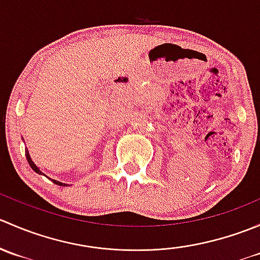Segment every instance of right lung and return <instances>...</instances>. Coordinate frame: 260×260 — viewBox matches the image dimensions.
<instances>
[{
  "mask_svg": "<svg viewBox=\"0 0 260 260\" xmlns=\"http://www.w3.org/2000/svg\"><path fill=\"white\" fill-rule=\"evenodd\" d=\"M25 153H26V158H27V162H28V165H30L31 169H32L34 171L36 172V174H39V175H44V176H46V175H45V174H43V172L40 171V169H39V167L36 166L35 164H34V161H32V159H31V156H30V153H28L27 149H26V151H25ZM46 177H48V176H46ZM48 179H49V177H48ZM50 180H51L52 182L55 183V185H59V186H68L67 183H62V182H60V181L52 180V179H50Z\"/></svg>",
  "mask_w": 260,
  "mask_h": 260,
  "instance_id": "add662e5",
  "label": "right lung"
}]
</instances>
